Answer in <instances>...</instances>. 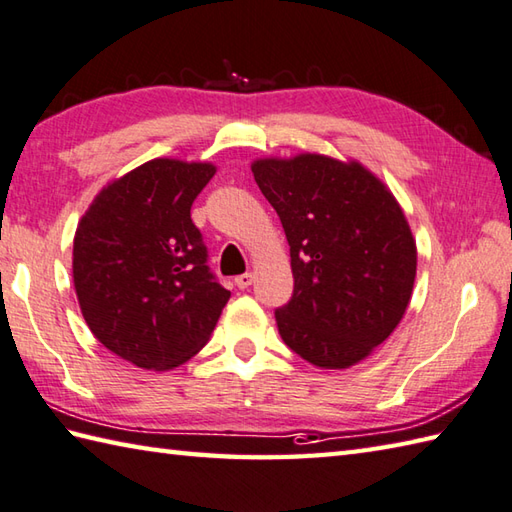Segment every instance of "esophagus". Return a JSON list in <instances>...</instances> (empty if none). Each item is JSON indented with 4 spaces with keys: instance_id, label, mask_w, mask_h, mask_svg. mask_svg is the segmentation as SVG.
Returning a JSON list of instances; mask_svg holds the SVG:
<instances>
[{
    "instance_id": "1",
    "label": "esophagus",
    "mask_w": 512,
    "mask_h": 512,
    "mask_svg": "<svg viewBox=\"0 0 512 512\" xmlns=\"http://www.w3.org/2000/svg\"><path fill=\"white\" fill-rule=\"evenodd\" d=\"M234 283H236V287H238V289H247L249 285L254 283V274H252V271H245V274L236 276Z\"/></svg>"
}]
</instances>
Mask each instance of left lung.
I'll return each instance as SVG.
<instances>
[{"mask_svg": "<svg viewBox=\"0 0 512 512\" xmlns=\"http://www.w3.org/2000/svg\"><path fill=\"white\" fill-rule=\"evenodd\" d=\"M254 179L283 223L294 294L276 309L280 338L302 360L347 369L400 325L417 249L400 203L358 161L325 154L258 159Z\"/></svg>", "mask_w": 512, "mask_h": 512, "instance_id": "left-lung-1", "label": "left lung"}]
</instances>
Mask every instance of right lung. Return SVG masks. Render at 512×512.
Listing matches in <instances>:
<instances>
[{"instance_id":"1","label":"right lung","mask_w":512,"mask_h":512,"mask_svg":"<svg viewBox=\"0 0 512 512\" xmlns=\"http://www.w3.org/2000/svg\"><path fill=\"white\" fill-rule=\"evenodd\" d=\"M214 174L212 163L148 161L103 187L79 221L72 278L81 314L103 347L141 369L190 360L229 300L190 216Z\"/></svg>"}]
</instances>
